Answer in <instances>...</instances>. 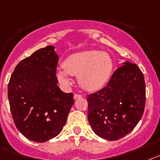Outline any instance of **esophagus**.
<instances>
[{"label": "esophagus", "instance_id": "esophagus-1", "mask_svg": "<svg viewBox=\"0 0 160 160\" xmlns=\"http://www.w3.org/2000/svg\"><path fill=\"white\" fill-rule=\"evenodd\" d=\"M81 97H82L81 95L75 94V95H74V96H73V98H74V99H77V98H81Z\"/></svg>", "mask_w": 160, "mask_h": 160}]
</instances>
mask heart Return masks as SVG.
Returning a JSON list of instances; mask_svg holds the SVG:
<instances>
[{
    "instance_id": "obj_1",
    "label": "heart",
    "mask_w": 160,
    "mask_h": 160,
    "mask_svg": "<svg viewBox=\"0 0 160 160\" xmlns=\"http://www.w3.org/2000/svg\"><path fill=\"white\" fill-rule=\"evenodd\" d=\"M114 65L110 55L100 50H84L68 56L64 62V68L57 70L61 83L68 85L69 75L78 77L80 87L88 92L102 88L112 74Z\"/></svg>"
}]
</instances>
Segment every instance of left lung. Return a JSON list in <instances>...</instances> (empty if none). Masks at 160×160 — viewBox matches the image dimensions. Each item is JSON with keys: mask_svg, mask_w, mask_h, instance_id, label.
I'll list each match as a JSON object with an SVG mask.
<instances>
[{"mask_svg": "<svg viewBox=\"0 0 160 160\" xmlns=\"http://www.w3.org/2000/svg\"><path fill=\"white\" fill-rule=\"evenodd\" d=\"M88 119L94 132L117 141L131 132L141 120L145 106V83L136 64L125 61L107 85L88 97Z\"/></svg>", "mask_w": 160, "mask_h": 160, "instance_id": "left-lung-1", "label": "left lung"}]
</instances>
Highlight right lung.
<instances>
[{
    "mask_svg": "<svg viewBox=\"0 0 160 160\" xmlns=\"http://www.w3.org/2000/svg\"><path fill=\"white\" fill-rule=\"evenodd\" d=\"M48 46L22 60L8 87L12 118L18 130L35 142H46L62 132L72 107L73 95L58 86V53Z\"/></svg>",
    "mask_w": 160,
    "mask_h": 160,
    "instance_id": "right-lung-1",
    "label": "right lung"
}]
</instances>
